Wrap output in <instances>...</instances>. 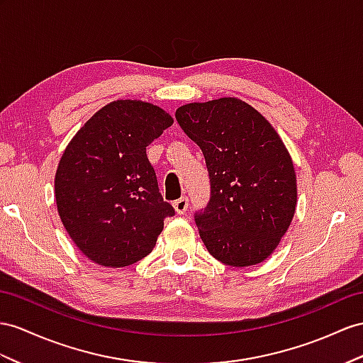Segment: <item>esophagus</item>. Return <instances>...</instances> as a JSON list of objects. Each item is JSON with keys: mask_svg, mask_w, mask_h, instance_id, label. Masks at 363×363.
I'll return each instance as SVG.
<instances>
[{"mask_svg": "<svg viewBox=\"0 0 363 363\" xmlns=\"http://www.w3.org/2000/svg\"><path fill=\"white\" fill-rule=\"evenodd\" d=\"M173 208H174L176 213H178V215H184V213L187 211V208H189V199L184 196V198L178 199V201H174L173 202Z\"/></svg>", "mask_w": 363, "mask_h": 363, "instance_id": "1", "label": "esophagus"}]
</instances>
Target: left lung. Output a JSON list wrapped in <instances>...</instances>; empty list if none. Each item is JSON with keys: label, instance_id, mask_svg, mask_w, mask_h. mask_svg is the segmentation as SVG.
<instances>
[{"label": "left lung", "instance_id": "obj_1", "mask_svg": "<svg viewBox=\"0 0 363 363\" xmlns=\"http://www.w3.org/2000/svg\"><path fill=\"white\" fill-rule=\"evenodd\" d=\"M176 119L206 157L211 198L194 220L210 255L230 267L264 262L290 228L296 172L281 136L239 98L190 102Z\"/></svg>", "mask_w": 363, "mask_h": 363}]
</instances>
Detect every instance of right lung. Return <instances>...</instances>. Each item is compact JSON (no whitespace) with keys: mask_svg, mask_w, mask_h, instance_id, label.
I'll use <instances>...</instances> for the list:
<instances>
[{"mask_svg":"<svg viewBox=\"0 0 363 363\" xmlns=\"http://www.w3.org/2000/svg\"><path fill=\"white\" fill-rule=\"evenodd\" d=\"M172 124L150 102L118 99L99 108L64 150L55 174L58 215L91 262L121 268L141 261L174 215L145 152Z\"/></svg>","mask_w":363,"mask_h":363,"instance_id":"right-lung-1","label":"right lung"}]
</instances>
